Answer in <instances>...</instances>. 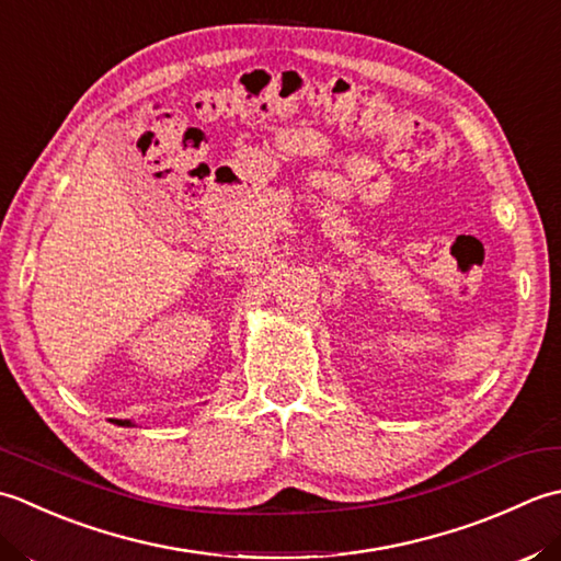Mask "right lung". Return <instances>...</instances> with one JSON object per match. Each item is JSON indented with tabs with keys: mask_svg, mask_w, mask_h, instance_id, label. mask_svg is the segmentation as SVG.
I'll list each match as a JSON object with an SVG mask.
<instances>
[{
	"mask_svg": "<svg viewBox=\"0 0 561 561\" xmlns=\"http://www.w3.org/2000/svg\"><path fill=\"white\" fill-rule=\"evenodd\" d=\"M116 424H121V426H130V421H116Z\"/></svg>",
	"mask_w": 561,
	"mask_h": 561,
	"instance_id": "right-lung-1",
	"label": "right lung"
}]
</instances>
